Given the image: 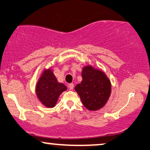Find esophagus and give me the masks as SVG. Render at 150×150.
<instances>
[{
    "mask_svg": "<svg viewBox=\"0 0 150 150\" xmlns=\"http://www.w3.org/2000/svg\"><path fill=\"white\" fill-rule=\"evenodd\" d=\"M74 85L73 83H70L69 85V89L70 90H72L74 88Z\"/></svg>",
    "mask_w": 150,
    "mask_h": 150,
    "instance_id": "obj_1",
    "label": "esophagus"
}]
</instances>
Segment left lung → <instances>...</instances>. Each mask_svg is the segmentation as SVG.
<instances>
[{"label": "left lung", "mask_w": 150, "mask_h": 150, "mask_svg": "<svg viewBox=\"0 0 150 150\" xmlns=\"http://www.w3.org/2000/svg\"><path fill=\"white\" fill-rule=\"evenodd\" d=\"M83 81L75 90L84 106L89 110L100 109L106 104L111 92V85L103 72L87 66L82 71Z\"/></svg>", "instance_id": "8db88e82"}]
</instances>
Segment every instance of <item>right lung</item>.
Returning <instances> with one entry per match:
<instances>
[{
	"instance_id": "obj_1",
	"label": "right lung",
	"mask_w": 150,
	"mask_h": 150,
	"mask_svg": "<svg viewBox=\"0 0 150 150\" xmlns=\"http://www.w3.org/2000/svg\"><path fill=\"white\" fill-rule=\"evenodd\" d=\"M66 90L67 87L58 82L51 69L44 71L36 86L38 99L44 106L49 108L55 106L59 96Z\"/></svg>"
}]
</instances>
